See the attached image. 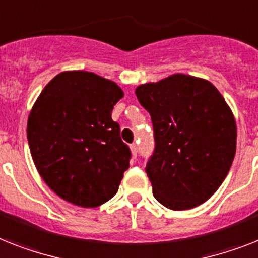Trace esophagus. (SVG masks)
Returning a JSON list of instances; mask_svg holds the SVG:
<instances>
[{"mask_svg": "<svg viewBox=\"0 0 258 258\" xmlns=\"http://www.w3.org/2000/svg\"><path fill=\"white\" fill-rule=\"evenodd\" d=\"M131 152H132V155H133L134 158H136V157H137V145L136 144H133V145H131Z\"/></svg>", "mask_w": 258, "mask_h": 258, "instance_id": "obj_1", "label": "esophagus"}]
</instances>
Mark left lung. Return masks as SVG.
I'll list each match as a JSON object with an SVG mask.
<instances>
[{"label":"left lung","mask_w":258,"mask_h":258,"mask_svg":"<svg viewBox=\"0 0 258 258\" xmlns=\"http://www.w3.org/2000/svg\"><path fill=\"white\" fill-rule=\"evenodd\" d=\"M152 116L154 154L146 165L153 195L166 208L190 210L208 201L236 154L235 116L206 79L174 74L136 88Z\"/></svg>","instance_id":"obj_1"}]
</instances>
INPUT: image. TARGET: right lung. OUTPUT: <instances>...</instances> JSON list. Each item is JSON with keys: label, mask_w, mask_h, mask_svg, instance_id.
<instances>
[{"label": "right lung", "mask_w": 258, "mask_h": 258, "mask_svg": "<svg viewBox=\"0 0 258 258\" xmlns=\"http://www.w3.org/2000/svg\"><path fill=\"white\" fill-rule=\"evenodd\" d=\"M124 97L116 83L88 71L57 74L35 100L27 140L40 178L68 203L93 208L116 195L131 150L112 120Z\"/></svg>", "instance_id": "add662e5"}]
</instances>
